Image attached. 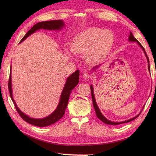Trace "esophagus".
<instances>
[{
	"label": "esophagus",
	"instance_id": "1",
	"mask_svg": "<svg viewBox=\"0 0 156 156\" xmlns=\"http://www.w3.org/2000/svg\"><path fill=\"white\" fill-rule=\"evenodd\" d=\"M90 75L87 72H84L83 73V77L84 79H87L88 78H90Z\"/></svg>",
	"mask_w": 156,
	"mask_h": 156
}]
</instances>
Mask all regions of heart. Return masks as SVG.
Returning a JSON list of instances; mask_svg holds the SVG:
<instances>
[{"mask_svg":"<svg viewBox=\"0 0 156 156\" xmlns=\"http://www.w3.org/2000/svg\"><path fill=\"white\" fill-rule=\"evenodd\" d=\"M114 41L115 35L111 30L90 27L75 35L72 43V50L75 53L87 51V57L89 60L98 61L108 54ZM67 53H69L68 51Z\"/></svg>","mask_w":156,"mask_h":156,"instance_id":"heart-1","label":"heart"}]
</instances>
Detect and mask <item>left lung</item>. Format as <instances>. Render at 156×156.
Returning <instances> with one entry per match:
<instances>
[{
    "label": "left lung",
    "instance_id": "8db88e82",
    "mask_svg": "<svg viewBox=\"0 0 156 156\" xmlns=\"http://www.w3.org/2000/svg\"><path fill=\"white\" fill-rule=\"evenodd\" d=\"M128 41H135V42H136V43H137V44L140 47V48L143 49V51H144V55H145V56H146V59H147L148 63V70H149V72H150L149 59H148V56H147V55H146V51H145V50H144L143 47L142 46V45H141V44L139 43V41H138L137 40H136V39L135 38V37L133 36V34H132L131 32H130V34H129V37H128ZM101 65H100V66H96L92 68V72H93V71L95 70V69H98L99 67ZM90 90H91V94H92V101H93V106H94V109H95L96 116H97V117L99 119H100V120H101V121L103 122V123H105V124H106L115 126V125H119V124H124V123H127V122H131V121H132V120H133L134 119H135L136 118H137V117L139 116V115L141 113V112H142L143 108H144V107H143V108H142V110H141V111L139 113V114H138L137 115L133 117V118H132V119H129V120H125V121H122V122H112V121H111V120H108V119H106V118H105L104 116H103V115H102V113L101 112V111H100V108H99V107H98V105H97L96 101V99H95V96H94V88H93L92 84H91V85H90Z\"/></svg>",
    "mask_w": 156,
    "mask_h": 156
}]
</instances>
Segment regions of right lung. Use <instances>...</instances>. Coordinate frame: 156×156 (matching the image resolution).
<instances>
[{
    "instance_id": "right-lung-1",
    "label": "right lung",
    "mask_w": 156,
    "mask_h": 156,
    "mask_svg": "<svg viewBox=\"0 0 156 156\" xmlns=\"http://www.w3.org/2000/svg\"><path fill=\"white\" fill-rule=\"evenodd\" d=\"M65 24L63 20H53V21H41L36 23V25L33 26L31 29L27 32L25 36L23 37L20 41V44L24 41L28 37L30 36L33 33H34L36 30L40 29H44L48 30H60L63 29ZM11 69L10 73V77H9L8 82V88L9 92L10 94V97L12 100L13 101L14 105L16 108V110L19 114L21 116L22 119L26 121L28 123L32 125H34L37 127H45L53 124L55 122L59 120L62 118L66 111V108L67 107L68 103L69 100V98L70 93L72 90L77 85L79 79V70L75 71L74 73L67 78L66 81L65 85L62 90V92L61 93V96L60 98V101L56 109L51 113V114L47 117L43 118V119H34L30 118L29 116L25 115L24 112H23L19 107H17L16 103L13 98V91H12V75H11Z\"/></svg>"
}]
</instances>
